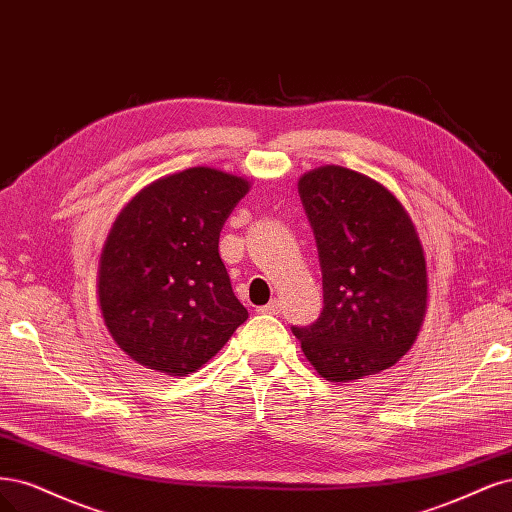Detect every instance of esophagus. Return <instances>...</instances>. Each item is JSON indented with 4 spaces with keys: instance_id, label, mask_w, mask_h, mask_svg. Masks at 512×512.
I'll use <instances>...</instances> for the list:
<instances>
[{
    "instance_id": "1",
    "label": "esophagus",
    "mask_w": 512,
    "mask_h": 512,
    "mask_svg": "<svg viewBox=\"0 0 512 512\" xmlns=\"http://www.w3.org/2000/svg\"><path fill=\"white\" fill-rule=\"evenodd\" d=\"M278 310H280L278 300H272V302H268L266 306H259V308H257V312H261V315H278Z\"/></svg>"
}]
</instances>
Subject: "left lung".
Segmentation results:
<instances>
[{
  "label": "left lung",
  "mask_w": 512,
  "mask_h": 512,
  "mask_svg": "<svg viewBox=\"0 0 512 512\" xmlns=\"http://www.w3.org/2000/svg\"><path fill=\"white\" fill-rule=\"evenodd\" d=\"M300 197L323 272V310L291 327L325 381L378 374L417 340L427 308L425 255L408 212L387 187L342 166L304 174Z\"/></svg>",
  "instance_id": "1"
}]
</instances>
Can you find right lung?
I'll return each instance as SVG.
<instances>
[{"instance_id": "obj_1", "label": "right lung", "mask_w": 512, "mask_h": 512, "mask_svg": "<svg viewBox=\"0 0 512 512\" xmlns=\"http://www.w3.org/2000/svg\"><path fill=\"white\" fill-rule=\"evenodd\" d=\"M249 180L189 168L144 187L112 223L97 272L110 336L148 370H200L249 317L219 255Z\"/></svg>"}]
</instances>
